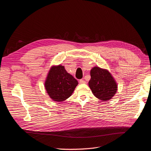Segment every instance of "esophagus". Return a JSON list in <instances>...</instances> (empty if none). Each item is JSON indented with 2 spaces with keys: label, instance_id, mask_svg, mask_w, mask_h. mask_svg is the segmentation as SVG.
I'll list each match as a JSON object with an SVG mask.
<instances>
[{
  "label": "esophagus",
  "instance_id": "esophagus-1",
  "mask_svg": "<svg viewBox=\"0 0 151 151\" xmlns=\"http://www.w3.org/2000/svg\"><path fill=\"white\" fill-rule=\"evenodd\" d=\"M79 83H81V84H84V83H86V82L84 81V80L81 79V80H80V81H79Z\"/></svg>",
  "mask_w": 151,
  "mask_h": 151
}]
</instances>
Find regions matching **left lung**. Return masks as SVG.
I'll return each instance as SVG.
<instances>
[{"mask_svg": "<svg viewBox=\"0 0 151 151\" xmlns=\"http://www.w3.org/2000/svg\"><path fill=\"white\" fill-rule=\"evenodd\" d=\"M89 86L93 94L103 101L110 99L116 93L117 85L108 70L99 67L91 69Z\"/></svg>", "mask_w": 151, "mask_h": 151, "instance_id": "obj_1", "label": "left lung"}]
</instances>
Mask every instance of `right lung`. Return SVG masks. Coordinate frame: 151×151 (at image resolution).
<instances>
[{
    "instance_id": "add662e5",
    "label": "right lung",
    "mask_w": 151,
    "mask_h": 151,
    "mask_svg": "<svg viewBox=\"0 0 151 151\" xmlns=\"http://www.w3.org/2000/svg\"><path fill=\"white\" fill-rule=\"evenodd\" d=\"M77 85V80L61 65L50 69L45 82L47 93L52 100L57 102L68 99Z\"/></svg>"
}]
</instances>
